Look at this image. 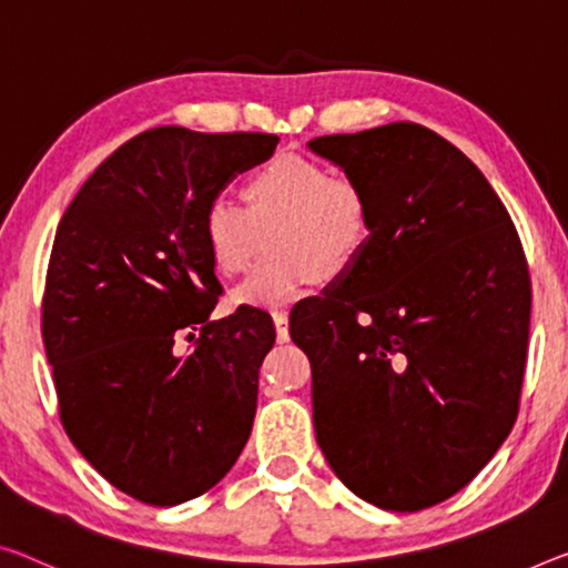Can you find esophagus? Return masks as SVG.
Returning <instances> with one entry per match:
<instances>
[{"mask_svg":"<svg viewBox=\"0 0 568 568\" xmlns=\"http://www.w3.org/2000/svg\"><path fill=\"white\" fill-rule=\"evenodd\" d=\"M274 327H276V339L278 343H290V314L286 312H274Z\"/></svg>","mask_w":568,"mask_h":568,"instance_id":"obj_1","label":"esophagus"}]
</instances>
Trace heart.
<instances>
[{"mask_svg":"<svg viewBox=\"0 0 568 568\" xmlns=\"http://www.w3.org/2000/svg\"><path fill=\"white\" fill-rule=\"evenodd\" d=\"M246 207L215 197L203 213L207 256L225 276L241 274L254 251L256 229L268 231L272 258L258 264L233 300L251 307H284L314 278L333 282L361 258L371 235V203L351 178H329L322 164L296 154L266 162L246 182Z\"/></svg>","mask_w":568,"mask_h":568,"instance_id":"heart-1","label":"heart"}]
</instances>
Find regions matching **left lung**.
<instances>
[{"label":"left lung","instance_id":"obj_1","mask_svg":"<svg viewBox=\"0 0 568 568\" xmlns=\"http://www.w3.org/2000/svg\"><path fill=\"white\" fill-rule=\"evenodd\" d=\"M365 190L371 235L337 286L296 304L312 416L335 475L383 510L459 493L518 416L530 278L490 182L412 121L307 144Z\"/></svg>","mask_w":568,"mask_h":568}]
</instances>
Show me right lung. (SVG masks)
I'll return each mask as SVG.
<instances>
[{"label":"right lung","instance_id":"add662e5","mask_svg":"<svg viewBox=\"0 0 568 568\" xmlns=\"http://www.w3.org/2000/svg\"><path fill=\"white\" fill-rule=\"evenodd\" d=\"M276 144L274 134L150 129L103 160L60 217L42 296L60 422L134 500H193L248 442L276 329L248 304L211 320L223 286L203 213ZM187 332L201 335L180 354Z\"/></svg>","mask_w":568,"mask_h":568}]
</instances>
